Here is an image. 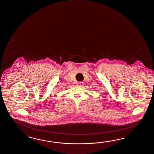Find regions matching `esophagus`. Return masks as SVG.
Instances as JSON below:
<instances>
[{"instance_id":"1","label":"esophagus","mask_w":154,"mask_h":154,"mask_svg":"<svg viewBox=\"0 0 154 154\" xmlns=\"http://www.w3.org/2000/svg\"><path fill=\"white\" fill-rule=\"evenodd\" d=\"M83 84H84L83 82H77V85H79V86H82Z\"/></svg>"}]
</instances>
